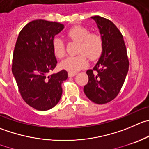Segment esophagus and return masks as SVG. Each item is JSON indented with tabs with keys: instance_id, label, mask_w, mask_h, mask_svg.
Segmentation results:
<instances>
[{
	"instance_id": "esophagus-1",
	"label": "esophagus",
	"mask_w": 149,
	"mask_h": 149,
	"mask_svg": "<svg viewBox=\"0 0 149 149\" xmlns=\"http://www.w3.org/2000/svg\"><path fill=\"white\" fill-rule=\"evenodd\" d=\"M76 75V73H73V72H68V76L69 77H73Z\"/></svg>"
}]
</instances>
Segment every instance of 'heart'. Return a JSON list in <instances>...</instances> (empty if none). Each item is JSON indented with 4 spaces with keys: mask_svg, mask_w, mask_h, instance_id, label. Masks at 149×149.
I'll use <instances>...</instances> for the list:
<instances>
[{
    "mask_svg": "<svg viewBox=\"0 0 149 149\" xmlns=\"http://www.w3.org/2000/svg\"><path fill=\"white\" fill-rule=\"evenodd\" d=\"M67 38L74 42L79 43L78 56L69 57L60 63V67L69 72L79 71L88 64L87 57L90 60H95L102 54L103 44L101 36L96 33H89L83 26H75L68 31ZM54 55L62 58L65 55L64 43L60 38L53 42Z\"/></svg>",
    "mask_w": 149,
    "mask_h": 149,
    "instance_id": "obj_1",
    "label": "heart"
}]
</instances>
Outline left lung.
Here are the masks:
<instances>
[{"instance_id": "obj_1", "label": "left lung", "mask_w": 149, "mask_h": 149, "mask_svg": "<svg viewBox=\"0 0 149 149\" xmlns=\"http://www.w3.org/2000/svg\"><path fill=\"white\" fill-rule=\"evenodd\" d=\"M91 18L99 28L103 48L95 67L86 71L89 81L84 91L92 102L105 104L120 92L129 70V60L123 36L116 26L100 16Z\"/></svg>"}]
</instances>
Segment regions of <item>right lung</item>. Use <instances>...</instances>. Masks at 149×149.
Returning a JSON list of instances; mask_svg holds the SVG:
<instances>
[{"instance_id": "obj_1", "label": "right lung", "mask_w": 149, "mask_h": 149, "mask_svg": "<svg viewBox=\"0 0 149 149\" xmlns=\"http://www.w3.org/2000/svg\"><path fill=\"white\" fill-rule=\"evenodd\" d=\"M63 28L56 22L33 20L22 29L16 42L13 75L23 100L38 111H47L58 103L62 84L68 79L65 70L49 75L57 63L53 50L54 36Z\"/></svg>"}]
</instances>
